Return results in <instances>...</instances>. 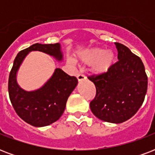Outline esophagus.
Segmentation results:
<instances>
[{
	"mask_svg": "<svg viewBox=\"0 0 155 155\" xmlns=\"http://www.w3.org/2000/svg\"><path fill=\"white\" fill-rule=\"evenodd\" d=\"M77 79L79 81H83V80H84L86 79V76L84 75H83V74H78L77 75Z\"/></svg>",
	"mask_w": 155,
	"mask_h": 155,
	"instance_id": "34e87169",
	"label": "esophagus"
}]
</instances>
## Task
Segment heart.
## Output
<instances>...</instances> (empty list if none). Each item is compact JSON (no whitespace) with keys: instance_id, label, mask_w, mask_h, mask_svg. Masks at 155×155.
<instances>
[{"instance_id":"1","label":"heart","mask_w":155,"mask_h":155,"mask_svg":"<svg viewBox=\"0 0 155 155\" xmlns=\"http://www.w3.org/2000/svg\"><path fill=\"white\" fill-rule=\"evenodd\" d=\"M78 60L86 64H92V71L95 74H103L108 71L115 62V54L112 51L101 48H92L78 53ZM72 63V60H70Z\"/></svg>"}]
</instances>
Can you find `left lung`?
Listing matches in <instances>:
<instances>
[{
  "mask_svg": "<svg viewBox=\"0 0 155 155\" xmlns=\"http://www.w3.org/2000/svg\"><path fill=\"white\" fill-rule=\"evenodd\" d=\"M118 61L103 74L88 76L97 89L90 103L100 120L122 123L137 113L147 94L148 79L142 59L127 47L115 42Z\"/></svg>",
  "mask_w": 155,
  "mask_h": 155,
  "instance_id": "obj_1",
  "label": "left lung"
}]
</instances>
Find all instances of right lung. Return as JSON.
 <instances>
[{
  "label": "right lung",
  "instance_id": "obj_1",
  "mask_svg": "<svg viewBox=\"0 0 155 155\" xmlns=\"http://www.w3.org/2000/svg\"><path fill=\"white\" fill-rule=\"evenodd\" d=\"M41 51L63 59L59 43L35 44L21 51L16 56L8 77V95L14 110L23 120L35 127L47 126L58 120L63 113L68 97L75 88L78 80L60 68L54 72L42 87L35 91H25L17 82V73L25 56L31 51Z\"/></svg>",
  "mask_w": 155,
  "mask_h": 155
}]
</instances>
